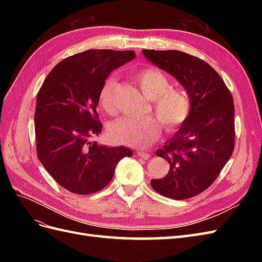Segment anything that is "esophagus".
I'll use <instances>...</instances> for the list:
<instances>
[{
  "label": "esophagus",
  "instance_id": "34e87169",
  "mask_svg": "<svg viewBox=\"0 0 262 262\" xmlns=\"http://www.w3.org/2000/svg\"><path fill=\"white\" fill-rule=\"evenodd\" d=\"M137 155L140 156V157H142V158H144V160H148V158L150 157V154H149V153L143 152V150H138Z\"/></svg>",
  "mask_w": 262,
  "mask_h": 262
}]
</instances>
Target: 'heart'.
Returning <instances> with one entry per match:
<instances>
[{"mask_svg": "<svg viewBox=\"0 0 262 262\" xmlns=\"http://www.w3.org/2000/svg\"><path fill=\"white\" fill-rule=\"evenodd\" d=\"M134 78L144 96L152 101V110L168 132L180 129L192 112V99L182 87L170 86V80L162 71L154 68L142 69ZM118 83L109 77L98 94V104L109 115H116V90ZM154 117L141 120L122 118L109 129L110 138L116 143L144 147L160 137L162 126Z\"/></svg>", "mask_w": 262, "mask_h": 262, "instance_id": "b5f03b06", "label": "heart"}]
</instances>
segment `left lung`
<instances>
[{
	"instance_id": "8db88e82",
	"label": "left lung",
	"mask_w": 262,
	"mask_h": 262,
	"mask_svg": "<svg viewBox=\"0 0 262 262\" xmlns=\"http://www.w3.org/2000/svg\"><path fill=\"white\" fill-rule=\"evenodd\" d=\"M156 67L184 85L192 99L187 122L156 155L169 163V171L150 186L175 200L190 199L207 190L220 175L235 146L233 96L209 63L177 50H143Z\"/></svg>"
}]
</instances>
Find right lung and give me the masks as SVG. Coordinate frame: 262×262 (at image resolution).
<instances>
[{
    "label": "right lung",
    "instance_id": "add662e5",
    "mask_svg": "<svg viewBox=\"0 0 262 262\" xmlns=\"http://www.w3.org/2000/svg\"><path fill=\"white\" fill-rule=\"evenodd\" d=\"M136 57L133 50L91 49L55 66L37 95L36 149L58 184L75 194H91L112 181L117 163L132 150L98 145L102 124L98 94L113 70Z\"/></svg>",
    "mask_w": 262,
    "mask_h": 262
}]
</instances>
